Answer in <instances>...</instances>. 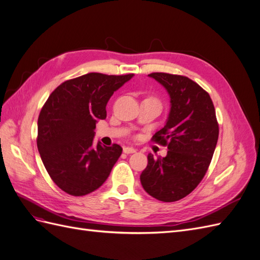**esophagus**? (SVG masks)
Wrapping results in <instances>:
<instances>
[{
    "label": "esophagus",
    "mask_w": 260,
    "mask_h": 260,
    "mask_svg": "<svg viewBox=\"0 0 260 260\" xmlns=\"http://www.w3.org/2000/svg\"><path fill=\"white\" fill-rule=\"evenodd\" d=\"M136 152V148L130 147V146H124L123 147V153L125 154H131V153H135Z\"/></svg>",
    "instance_id": "esophagus-1"
}]
</instances>
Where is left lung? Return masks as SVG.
I'll use <instances>...</instances> for the list:
<instances>
[{
	"instance_id": "8db88e82",
	"label": "left lung",
	"mask_w": 260,
	"mask_h": 260,
	"mask_svg": "<svg viewBox=\"0 0 260 260\" xmlns=\"http://www.w3.org/2000/svg\"><path fill=\"white\" fill-rule=\"evenodd\" d=\"M148 76L170 95L168 120L152 138L169 151L157 158L148 154L140 180L154 199L177 202L190 194L208 170L219 136L215 106L209 94L190 78L166 73Z\"/></svg>"
}]
</instances>
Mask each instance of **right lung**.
Wrapping results in <instances>:
<instances>
[{"label": "right lung", "instance_id": "right-lung-1", "mask_svg": "<svg viewBox=\"0 0 260 260\" xmlns=\"http://www.w3.org/2000/svg\"><path fill=\"white\" fill-rule=\"evenodd\" d=\"M133 74L90 73L59 84L38 118L37 145L53 182L73 196L103 184L122 153L118 144L93 146L94 129L106 118V104Z\"/></svg>", "mask_w": 260, "mask_h": 260}]
</instances>
